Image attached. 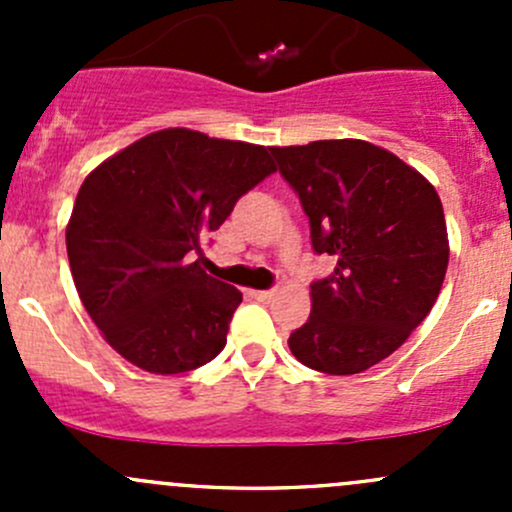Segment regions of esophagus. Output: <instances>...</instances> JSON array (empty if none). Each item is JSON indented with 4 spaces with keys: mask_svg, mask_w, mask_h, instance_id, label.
Segmentation results:
<instances>
[{
    "mask_svg": "<svg viewBox=\"0 0 512 512\" xmlns=\"http://www.w3.org/2000/svg\"><path fill=\"white\" fill-rule=\"evenodd\" d=\"M252 297L260 299V302H272V299L277 297V289H255V292H252Z\"/></svg>",
    "mask_w": 512,
    "mask_h": 512,
    "instance_id": "esophagus-1",
    "label": "esophagus"
}]
</instances>
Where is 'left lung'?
Masks as SVG:
<instances>
[{
  "label": "left lung",
  "instance_id": "left-lung-1",
  "mask_svg": "<svg viewBox=\"0 0 512 512\" xmlns=\"http://www.w3.org/2000/svg\"><path fill=\"white\" fill-rule=\"evenodd\" d=\"M309 218L317 255L337 267L312 282V314L287 344L322 374H361L394 354L426 319L448 267L436 188L366 141L270 148Z\"/></svg>",
  "mask_w": 512,
  "mask_h": 512
}]
</instances>
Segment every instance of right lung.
I'll return each mask as SVG.
<instances>
[{
  "label": "right lung",
  "instance_id": "add662e5",
  "mask_svg": "<svg viewBox=\"0 0 512 512\" xmlns=\"http://www.w3.org/2000/svg\"><path fill=\"white\" fill-rule=\"evenodd\" d=\"M272 173L265 146L165 128L84 180L66 227L71 275L123 359L183 374L223 352L242 292L200 267V245Z\"/></svg>",
  "mask_w": 512,
  "mask_h": 512
}]
</instances>
